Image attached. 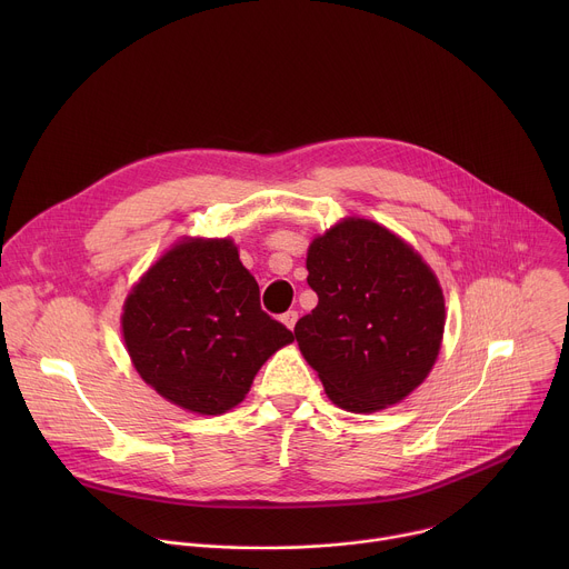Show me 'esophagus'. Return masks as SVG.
<instances>
[{"instance_id": "1", "label": "esophagus", "mask_w": 569, "mask_h": 569, "mask_svg": "<svg viewBox=\"0 0 569 569\" xmlns=\"http://www.w3.org/2000/svg\"><path fill=\"white\" fill-rule=\"evenodd\" d=\"M297 319H299V315H297V310H288L283 317H281V321L286 323V327L292 331L295 329V323H297Z\"/></svg>"}]
</instances>
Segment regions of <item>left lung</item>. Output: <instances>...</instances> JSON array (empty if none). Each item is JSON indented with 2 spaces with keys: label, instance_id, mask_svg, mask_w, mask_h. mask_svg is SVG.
Segmentation results:
<instances>
[{
  "label": "left lung",
  "instance_id": "1",
  "mask_svg": "<svg viewBox=\"0 0 569 569\" xmlns=\"http://www.w3.org/2000/svg\"><path fill=\"white\" fill-rule=\"evenodd\" d=\"M306 270L319 301L295 338L338 408L373 415L423 385L441 351L446 299L410 242L347 216L310 240Z\"/></svg>",
  "mask_w": 569,
  "mask_h": 569
}]
</instances>
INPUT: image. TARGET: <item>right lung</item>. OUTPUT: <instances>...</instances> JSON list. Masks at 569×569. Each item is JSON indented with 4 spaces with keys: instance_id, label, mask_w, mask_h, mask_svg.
<instances>
[{
    "instance_id": "1",
    "label": "right lung",
    "mask_w": 569,
    "mask_h": 569,
    "mask_svg": "<svg viewBox=\"0 0 569 569\" xmlns=\"http://www.w3.org/2000/svg\"><path fill=\"white\" fill-rule=\"evenodd\" d=\"M121 336L141 380L178 408L218 417L295 336L261 310L233 238L184 236L130 288Z\"/></svg>"
}]
</instances>
